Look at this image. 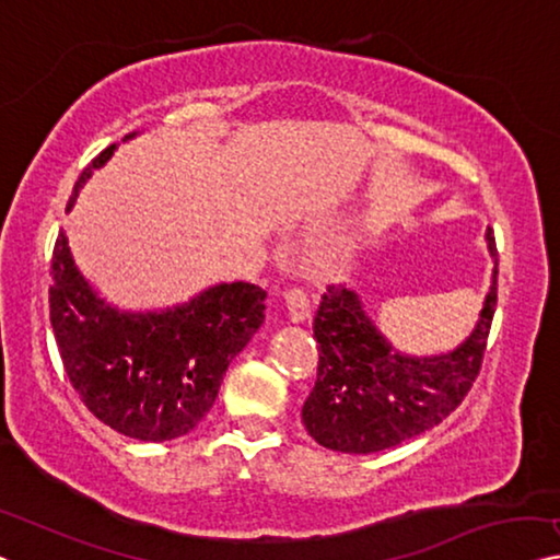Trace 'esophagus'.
Masks as SVG:
<instances>
[{
	"label": "esophagus",
	"mask_w": 560,
	"mask_h": 560,
	"mask_svg": "<svg viewBox=\"0 0 560 560\" xmlns=\"http://www.w3.org/2000/svg\"><path fill=\"white\" fill-rule=\"evenodd\" d=\"M283 299H287V308H289V319L291 322H306L308 314H312V302H308V294L302 289V287H294L289 289L287 294H283Z\"/></svg>",
	"instance_id": "esophagus-1"
}]
</instances>
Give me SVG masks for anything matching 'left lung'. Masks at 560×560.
I'll use <instances>...</instances> for the list:
<instances>
[{
  "label": "left lung",
  "mask_w": 560,
  "mask_h": 560,
  "mask_svg": "<svg viewBox=\"0 0 560 560\" xmlns=\"http://www.w3.org/2000/svg\"><path fill=\"white\" fill-rule=\"evenodd\" d=\"M486 241L495 261L493 279L478 324L453 352H399L374 327L357 291L327 289L314 316L319 366L302 407L304 428L319 445L349 455L380 453L455 412L480 372L498 302V252L490 229Z\"/></svg>",
  "instance_id": "8db88e82"
}]
</instances>
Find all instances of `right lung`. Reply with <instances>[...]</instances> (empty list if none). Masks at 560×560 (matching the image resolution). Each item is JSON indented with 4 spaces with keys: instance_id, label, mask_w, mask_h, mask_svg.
Returning <instances> with one entry per match:
<instances>
[{
    "instance_id": "right-lung-1",
    "label": "right lung",
    "mask_w": 560,
    "mask_h": 560,
    "mask_svg": "<svg viewBox=\"0 0 560 560\" xmlns=\"http://www.w3.org/2000/svg\"><path fill=\"white\" fill-rule=\"evenodd\" d=\"M136 138V132L122 140ZM110 145L74 183L67 211ZM266 291L215 283L161 312L105 302L74 264L65 231L52 254L49 322L67 377L90 412L125 438L165 442L186 435L219 397L223 374L264 324Z\"/></svg>"
}]
</instances>
